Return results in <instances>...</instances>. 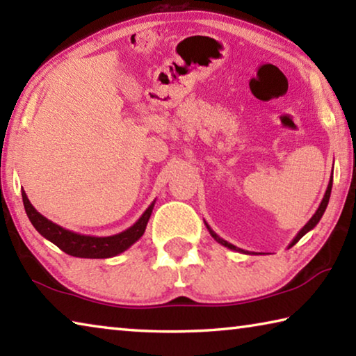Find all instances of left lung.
Here are the masks:
<instances>
[{
    "mask_svg": "<svg viewBox=\"0 0 356 356\" xmlns=\"http://www.w3.org/2000/svg\"><path fill=\"white\" fill-rule=\"evenodd\" d=\"M331 186H333V172H331V180H330V184H328V186H327V191H325V195H323V200H322V202H321V206H318V209L316 210V213L312 215V218L306 222V225L300 229V232L297 234V236H295V238L292 240L291 242V245H289V248H292V246L298 242V240L305 236V234H308L311 229H314L316 227V225L318 221H321V218H322V215L325 213V209H327V206H328V201H330V195H331ZM206 222V221H204ZM206 226H207V229H209V232H210V236H212L216 242H218L220 245H222V246H226V248H229V250H232V251H238V252H243V254H248V251H245V250H242V248H237V246H234L232 243H229V242H226L225 238H221L218 234H216L212 227H210L207 222H206Z\"/></svg>",
    "mask_w": 356,
    "mask_h": 356,
    "instance_id": "1",
    "label": "left lung"
}]
</instances>
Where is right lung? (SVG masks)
Segmentation results:
<instances>
[{
	"instance_id": "1",
	"label": "right lung",
	"mask_w": 356,
	"mask_h": 356,
	"mask_svg": "<svg viewBox=\"0 0 356 356\" xmlns=\"http://www.w3.org/2000/svg\"><path fill=\"white\" fill-rule=\"evenodd\" d=\"M22 197L29 221H31V225L42 237L50 240L51 243H55L59 250L67 252V254L84 259H106L118 256L125 250H129L131 245L143 237L155 204V201L150 204L146 212L140 216V220L134 226L125 229V231L114 234V236L110 237H94L69 231V229H64L63 226L45 218L44 215L39 213L33 207L25 191H22Z\"/></svg>"
}]
</instances>
